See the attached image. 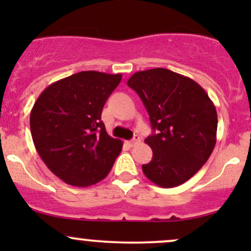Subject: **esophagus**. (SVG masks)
Instances as JSON below:
<instances>
[{
  "instance_id": "34e87169",
  "label": "esophagus",
  "mask_w": 251,
  "mask_h": 251,
  "mask_svg": "<svg viewBox=\"0 0 251 251\" xmlns=\"http://www.w3.org/2000/svg\"><path fill=\"white\" fill-rule=\"evenodd\" d=\"M139 142H140V137H139V135H138V134H135L134 137H133V139L129 140V142H127V144H128L129 146H134L135 144L139 143Z\"/></svg>"
}]
</instances>
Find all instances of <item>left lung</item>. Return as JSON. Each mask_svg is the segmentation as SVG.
Listing matches in <instances>:
<instances>
[{
	"mask_svg": "<svg viewBox=\"0 0 251 251\" xmlns=\"http://www.w3.org/2000/svg\"><path fill=\"white\" fill-rule=\"evenodd\" d=\"M127 85L142 99L153 129L145 139L153 155L143 165L144 175L160 188L185 183L214 151V102L197 82L166 68L137 72Z\"/></svg>",
	"mask_w": 251,
	"mask_h": 251,
	"instance_id": "1",
	"label": "left lung"
}]
</instances>
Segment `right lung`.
<instances>
[{
  "label": "right lung",
  "instance_id": "right-lung-1",
  "mask_svg": "<svg viewBox=\"0 0 251 251\" xmlns=\"http://www.w3.org/2000/svg\"><path fill=\"white\" fill-rule=\"evenodd\" d=\"M122 74L86 71L51 83L30 112L37 153L56 177L74 186L93 185L111 171L122 140L101 122L103 105Z\"/></svg>",
  "mask_w": 251,
  "mask_h": 251
}]
</instances>
